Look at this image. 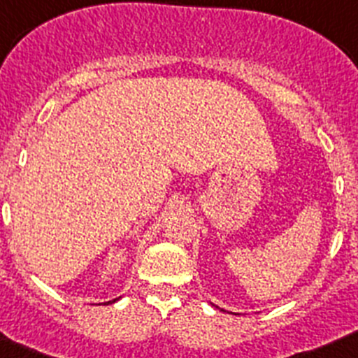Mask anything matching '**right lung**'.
<instances>
[{"label":"right lung","instance_id":"right-lung-1","mask_svg":"<svg viewBox=\"0 0 358 358\" xmlns=\"http://www.w3.org/2000/svg\"><path fill=\"white\" fill-rule=\"evenodd\" d=\"M107 303H115V301H107Z\"/></svg>","mask_w":358,"mask_h":358}]
</instances>
